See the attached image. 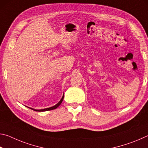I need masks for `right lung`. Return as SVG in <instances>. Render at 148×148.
Segmentation results:
<instances>
[{
	"label": "right lung",
	"mask_w": 148,
	"mask_h": 148,
	"mask_svg": "<svg viewBox=\"0 0 148 148\" xmlns=\"http://www.w3.org/2000/svg\"><path fill=\"white\" fill-rule=\"evenodd\" d=\"M63 98H64V95H62V97L61 99L60 100V101L58 102V103H57V104L55 105V106H51V107L47 108H44V109H41V110H36V109L31 108H31V110H34V111H36V112H45V111H49V110H54V109L57 108L58 107V106H59V105L62 103V100H63ZM28 108H29V107H28Z\"/></svg>",
	"instance_id": "add662e5"
}]
</instances>
